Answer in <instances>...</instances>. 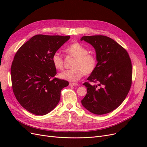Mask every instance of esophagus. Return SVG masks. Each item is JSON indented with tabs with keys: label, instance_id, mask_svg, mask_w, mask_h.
Segmentation results:
<instances>
[{
	"label": "esophagus",
	"instance_id": "1",
	"mask_svg": "<svg viewBox=\"0 0 147 147\" xmlns=\"http://www.w3.org/2000/svg\"><path fill=\"white\" fill-rule=\"evenodd\" d=\"M78 84L77 83H69V86H78Z\"/></svg>",
	"mask_w": 147,
	"mask_h": 147
}]
</instances>
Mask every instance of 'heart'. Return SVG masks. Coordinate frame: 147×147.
I'll return each mask as SVG.
<instances>
[{
    "instance_id": "1",
    "label": "heart",
    "mask_w": 147,
    "mask_h": 147,
    "mask_svg": "<svg viewBox=\"0 0 147 147\" xmlns=\"http://www.w3.org/2000/svg\"><path fill=\"white\" fill-rule=\"evenodd\" d=\"M66 53L75 57L73 69L66 70L59 74L61 78L70 82H77L83 75H90L95 70L97 61L96 56L89 53L87 49L81 43L75 42L70 44L65 49ZM51 61L55 67L62 70L64 67V57L60 52L56 51L51 56Z\"/></svg>"
}]
</instances>
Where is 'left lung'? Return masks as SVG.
<instances>
[{"label":"left lung","mask_w":147,"mask_h":147,"mask_svg":"<svg viewBox=\"0 0 147 147\" xmlns=\"http://www.w3.org/2000/svg\"><path fill=\"white\" fill-rule=\"evenodd\" d=\"M81 40L95 48L97 61L95 70L83 83L87 94L82 104L94 114L110 113L121 104L130 90L132 69L129 56L119 44L104 35L83 36ZM91 82L98 85L92 86Z\"/></svg>","instance_id":"8db88e82"}]
</instances>
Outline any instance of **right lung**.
<instances>
[{"label": "right lung", "instance_id": "obj_1", "mask_svg": "<svg viewBox=\"0 0 147 147\" xmlns=\"http://www.w3.org/2000/svg\"><path fill=\"white\" fill-rule=\"evenodd\" d=\"M67 36L34 35L17 51L11 67L13 93L31 113L45 115L59 103L62 89L69 82L56 78L53 53L70 38Z\"/></svg>", "mask_w": 147, "mask_h": 147}]
</instances>
